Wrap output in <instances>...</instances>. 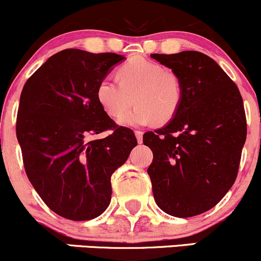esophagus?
I'll return each instance as SVG.
<instances>
[{
    "instance_id": "1",
    "label": "esophagus",
    "mask_w": 261,
    "mask_h": 261,
    "mask_svg": "<svg viewBox=\"0 0 261 261\" xmlns=\"http://www.w3.org/2000/svg\"><path fill=\"white\" fill-rule=\"evenodd\" d=\"M134 133H136L137 141H138V143H142V139H143V132H142V130H136V132H134Z\"/></svg>"
}]
</instances>
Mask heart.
I'll return each instance as SVG.
<instances>
[{"label": "heart", "mask_w": 261, "mask_h": 261, "mask_svg": "<svg viewBox=\"0 0 261 261\" xmlns=\"http://www.w3.org/2000/svg\"><path fill=\"white\" fill-rule=\"evenodd\" d=\"M117 77L99 81L96 97L107 116L113 119L122 117L132 101L136 107L120 119L129 127H139L156 122H170L183 105L184 83L173 69L143 57L123 63Z\"/></svg>", "instance_id": "b5f03b06"}]
</instances>
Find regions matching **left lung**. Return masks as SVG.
<instances>
[{
	"instance_id": "8db88e82",
	"label": "left lung",
	"mask_w": 261,
	"mask_h": 261,
	"mask_svg": "<svg viewBox=\"0 0 261 261\" xmlns=\"http://www.w3.org/2000/svg\"><path fill=\"white\" fill-rule=\"evenodd\" d=\"M150 57L184 83L176 116L143 136L153 152L148 174L154 200L173 217H194L217 205L237 179L246 139L243 98L230 77L204 53Z\"/></svg>"
}]
</instances>
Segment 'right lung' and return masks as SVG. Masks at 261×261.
<instances>
[{"label":"right lung","instance_id":"right-lung-1","mask_svg":"<svg viewBox=\"0 0 261 261\" xmlns=\"http://www.w3.org/2000/svg\"><path fill=\"white\" fill-rule=\"evenodd\" d=\"M123 60L63 49L22 89L16 136L24 170L46 205L66 219H94L108 208L111 176L137 145L133 130L117 125L96 97L99 81ZM106 130V139L91 138Z\"/></svg>","mask_w":261,"mask_h":261}]
</instances>
